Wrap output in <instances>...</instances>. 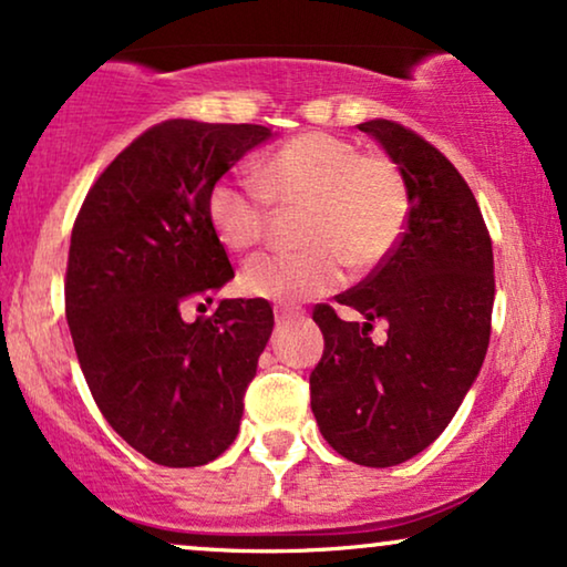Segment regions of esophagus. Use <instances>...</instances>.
Returning <instances> with one entry per match:
<instances>
[{"label": "esophagus", "mask_w": 567, "mask_h": 567, "mask_svg": "<svg viewBox=\"0 0 567 567\" xmlns=\"http://www.w3.org/2000/svg\"><path fill=\"white\" fill-rule=\"evenodd\" d=\"M300 311H290V308H275V321L277 323H290V321H296V319H300Z\"/></svg>", "instance_id": "obj_1"}]
</instances>
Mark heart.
<instances>
[{
	"label": "heart",
	"mask_w": 567,
	"mask_h": 567,
	"mask_svg": "<svg viewBox=\"0 0 567 567\" xmlns=\"http://www.w3.org/2000/svg\"><path fill=\"white\" fill-rule=\"evenodd\" d=\"M259 186L238 178L215 181L207 220L228 251H248L267 236L271 205L303 209L300 254H259L244 264V296L303 303L354 275L379 269L394 254L410 220V186L389 155H362L350 140L306 132L275 150L259 168Z\"/></svg>",
	"instance_id": "b5f03b06"
}]
</instances>
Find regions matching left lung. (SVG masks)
I'll return each instance as SVG.
<instances>
[{
	"label": "left lung",
	"instance_id": "left-lung-1",
	"mask_svg": "<svg viewBox=\"0 0 567 567\" xmlns=\"http://www.w3.org/2000/svg\"><path fill=\"white\" fill-rule=\"evenodd\" d=\"M373 134L410 186V220L394 254L337 303L365 316L342 321L313 308L323 354L311 373V410L337 454L362 466L417 456L446 430L477 379L489 344L493 240L472 188L441 150L389 118ZM388 323L375 346L372 323Z\"/></svg>",
	"mask_w": 567,
	"mask_h": 567
}]
</instances>
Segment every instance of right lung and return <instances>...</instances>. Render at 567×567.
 Segmentation results:
<instances>
[{
  "label": "right lung",
  "instance_id": "1",
  "mask_svg": "<svg viewBox=\"0 0 567 567\" xmlns=\"http://www.w3.org/2000/svg\"><path fill=\"white\" fill-rule=\"evenodd\" d=\"M259 124L168 118L113 157L82 202L64 306L90 394L134 451L163 466H202L236 441L244 394L275 316L267 300H220L184 319L233 277L207 220V194ZM205 308V303H199Z\"/></svg>",
  "mask_w": 567,
  "mask_h": 567
}]
</instances>
